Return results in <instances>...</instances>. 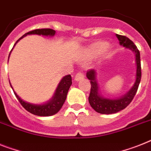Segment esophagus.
Segmentation results:
<instances>
[{
  "instance_id": "1",
  "label": "esophagus",
  "mask_w": 151,
  "mask_h": 151,
  "mask_svg": "<svg viewBox=\"0 0 151 151\" xmlns=\"http://www.w3.org/2000/svg\"><path fill=\"white\" fill-rule=\"evenodd\" d=\"M83 77H84V74H83L82 72L78 71V73H76L75 77H74V80H75V81H79V80L83 78Z\"/></svg>"
}]
</instances>
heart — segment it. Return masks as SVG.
Returning a JSON list of instances; mask_svg holds the SVG:
<instances>
[{
    "label": "heart",
    "mask_w": 151,
    "mask_h": 151,
    "mask_svg": "<svg viewBox=\"0 0 151 151\" xmlns=\"http://www.w3.org/2000/svg\"><path fill=\"white\" fill-rule=\"evenodd\" d=\"M107 44L104 41H95L87 49L85 54L86 59H91L101 54L107 48Z\"/></svg>",
    "instance_id": "1"
}]
</instances>
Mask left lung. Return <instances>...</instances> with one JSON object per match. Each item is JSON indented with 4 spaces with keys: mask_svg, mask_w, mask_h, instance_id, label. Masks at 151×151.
Listing matches in <instances>:
<instances>
[{
    "mask_svg": "<svg viewBox=\"0 0 151 151\" xmlns=\"http://www.w3.org/2000/svg\"><path fill=\"white\" fill-rule=\"evenodd\" d=\"M116 37L119 40V43L121 45L127 48H129L135 53L137 62V74L136 82L134 83L132 89L128 93L124 95V97L116 100H111L104 98L98 93V85L96 81V72L94 70H89L87 71V77L90 80L91 84V92L88 97V101L92 107V108L97 113L103 114H115L116 112L121 111L123 109L126 108L130 104V102L134 99V96L137 91L138 87L140 84V79H141V65H140V51L137 49V46L134 44L132 40H130L128 37L123 35H116Z\"/></svg>",
    "mask_w": 151,
    "mask_h": 151,
    "instance_id": "8db88e82",
    "label": "left lung"
}]
</instances>
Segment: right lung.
Here are the masks:
<instances>
[{
  "mask_svg": "<svg viewBox=\"0 0 151 151\" xmlns=\"http://www.w3.org/2000/svg\"><path fill=\"white\" fill-rule=\"evenodd\" d=\"M27 35H44V36H54L55 35V30L50 28H43V29H36V30H30L29 32L26 33L25 35L21 37H24V36ZM20 39L17 40V42ZM16 42V43H17ZM72 84V78L71 76L68 75L65 76L61 81L60 82L58 88L56 90V92L54 93V96L53 99L48 102L46 104L43 105H35L27 103L23 100H21L20 97L17 96V94L15 92H14L19 101L20 104L22 105L25 110L33 114L37 115V116H51L60 111L63 104H64V101L67 97L68 90Z\"/></svg>",
  "mask_w": 151,
  "mask_h": 151,
  "instance_id": "right-lung-1",
  "label": "right lung"
}]
</instances>
